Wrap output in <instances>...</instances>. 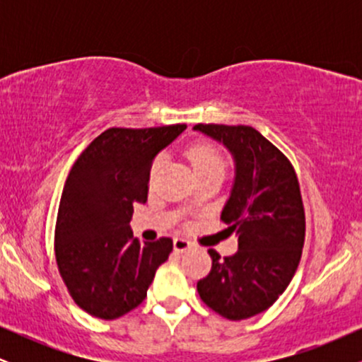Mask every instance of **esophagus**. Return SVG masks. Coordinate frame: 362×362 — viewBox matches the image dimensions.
<instances>
[{
  "mask_svg": "<svg viewBox=\"0 0 362 362\" xmlns=\"http://www.w3.org/2000/svg\"><path fill=\"white\" fill-rule=\"evenodd\" d=\"M173 248H175V252L182 253V252L189 250V248H192V243L185 238H175L173 240Z\"/></svg>",
  "mask_w": 362,
  "mask_h": 362,
  "instance_id": "obj_1",
  "label": "esophagus"
}]
</instances>
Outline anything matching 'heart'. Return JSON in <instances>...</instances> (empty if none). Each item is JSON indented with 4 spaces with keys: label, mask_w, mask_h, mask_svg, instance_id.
I'll list each match as a JSON object with an SVG mask.
<instances>
[{
    "label": "heart",
    "mask_w": 362,
    "mask_h": 362,
    "mask_svg": "<svg viewBox=\"0 0 362 362\" xmlns=\"http://www.w3.org/2000/svg\"><path fill=\"white\" fill-rule=\"evenodd\" d=\"M187 156H189V161L190 165H192L195 173L207 172V170H214V168L224 170L223 156L219 155L218 149L209 146V144H195V146L189 149ZM160 165L161 161L156 160L151 168V177L156 175L158 170H160Z\"/></svg>",
    "instance_id": "1"
}]
</instances>
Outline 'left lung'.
<instances>
[{
	"mask_svg": "<svg viewBox=\"0 0 362 362\" xmlns=\"http://www.w3.org/2000/svg\"><path fill=\"white\" fill-rule=\"evenodd\" d=\"M231 153L235 182L221 219L238 236V252L197 282L201 300L228 320L255 317L276 303L296 272L305 243V209L293 165L250 126L197 124Z\"/></svg>",
	"mask_w": 362,
	"mask_h": 362,
	"instance_id": "obj_1",
	"label": "left lung"
}]
</instances>
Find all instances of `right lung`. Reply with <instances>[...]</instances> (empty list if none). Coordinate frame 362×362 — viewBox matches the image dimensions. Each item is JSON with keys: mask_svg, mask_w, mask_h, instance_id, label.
<instances>
[{"mask_svg": "<svg viewBox=\"0 0 362 362\" xmlns=\"http://www.w3.org/2000/svg\"><path fill=\"white\" fill-rule=\"evenodd\" d=\"M185 124L112 127L74 161L62 189L54 252L69 294L86 313L115 320L146 298L172 238L139 243L129 226L134 204L148 201L149 170Z\"/></svg>", "mask_w": 362, "mask_h": 362, "instance_id": "obj_1", "label": "right lung"}]
</instances>
